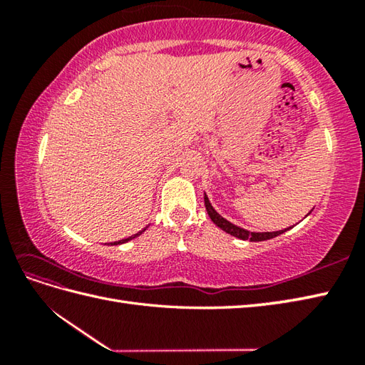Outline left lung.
Instances as JSON below:
<instances>
[{
	"mask_svg": "<svg viewBox=\"0 0 365 365\" xmlns=\"http://www.w3.org/2000/svg\"><path fill=\"white\" fill-rule=\"evenodd\" d=\"M204 202H205V210H207L208 216H210V220L216 224V226H218L221 230L226 232V234L235 237V238H240V240H250V242H265V240L274 238L277 235L284 234V232H287L289 229H292V227H287L284 230H276V232H250V230H246L243 227L235 226V224L229 222L226 218H222V216L215 210L205 192H204ZM309 213H311V212H309Z\"/></svg>",
	"mask_w": 365,
	"mask_h": 365,
	"instance_id": "obj_1",
	"label": "left lung"
}]
</instances>
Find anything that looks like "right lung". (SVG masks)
Wrapping results in <instances>:
<instances>
[{"label":"right lung","mask_w":365,"mask_h":365,"mask_svg":"<svg viewBox=\"0 0 365 365\" xmlns=\"http://www.w3.org/2000/svg\"><path fill=\"white\" fill-rule=\"evenodd\" d=\"M144 230H145V229H143L141 232H138V234H135V235H131V237H128V238H123V240H120V242H114V243H111V245H122V243H127V242H130V240H133V238H136L138 235H141Z\"/></svg>","instance_id":"1"}]
</instances>
